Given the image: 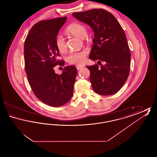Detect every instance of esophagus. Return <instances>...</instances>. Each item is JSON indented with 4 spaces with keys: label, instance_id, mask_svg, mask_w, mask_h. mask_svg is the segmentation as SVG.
<instances>
[{
    "label": "esophagus",
    "instance_id": "1",
    "mask_svg": "<svg viewBox=\"0 0 157 157\" xmlns=\"http://www.w3.org/2000/svg\"><path fill=\"white\" fill-rule=\"evenodd\" d=\"M84 67V66L83 65H76V69H77V70H79V69H82V67Z\"/></svg>",
    "mask_w": 157,
    "mask_h": 157
}]
</instances>
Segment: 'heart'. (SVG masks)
<instances>
[{
    "mask_svg": "<svg viewBox=\"0 0 157 157\" xmlns=\"http://www.w3.org/2000/svg\"><path fill=\"white\" fill-rule=\"evenodd\" d=\"M67 32L76 36L83 38L87 36V30L84 25L81 23H73L69 25L67 29ZM55 44L60 52H63L67 48L66 42L62 35H58L55 39ZM86 50H83L79 52H72L67 56V61L72 64L81 65L86 60L87 54Z\"/></svg>",
    "mask_w": 157,
    "mask_h": 157,
    "instance_id": "obj_1",
    "label": "heart"
}]
</instances>
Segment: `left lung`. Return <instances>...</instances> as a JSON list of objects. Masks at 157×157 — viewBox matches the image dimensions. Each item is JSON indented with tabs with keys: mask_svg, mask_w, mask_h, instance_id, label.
<instances>
[{
	"mask_svg": "<svg viewBox=\"0 0 157 157\" xmlns=\"http://www.w3.org/2000/svg\"><path fill=\"white\" fill-rule=\"evenodd\" d=\"M78 21L90 25L94 32V44L90 59L105 62L86 66L90 71V81L94 90L102 95L117 93L128 79L131 52L127 37L113 15L102 9H94L72 13Z\"/></svg>",
	"mask_w": 157,
	"mask_h": 157,
	"instance_id": "1",
	"label": "left lung"
}]
</instances>
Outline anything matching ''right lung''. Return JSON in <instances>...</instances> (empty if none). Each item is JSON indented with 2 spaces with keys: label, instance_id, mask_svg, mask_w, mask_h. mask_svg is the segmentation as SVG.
Masks as SVG:
<instances>
[{
  "label": "right lung",
  "instance_id": "obj_1",
  "mask_svg": "<svg viewBox=\"0 0 157 157\" xmlns=\"http://www.w3.org/2000/svg\"><path fill=\"white\" fill-rule=\"evenodd\" d=\"M67 17L44 20L31 28L25 41V71L30 87L36 97L46 104L61 106L73 95L77 74L74 66L63 68L62 74H55L53 67L63 60L55 44V39Z\"/></svg>",
  "mask_w": 157,
  "mask_h": 157
}]
</instances>
